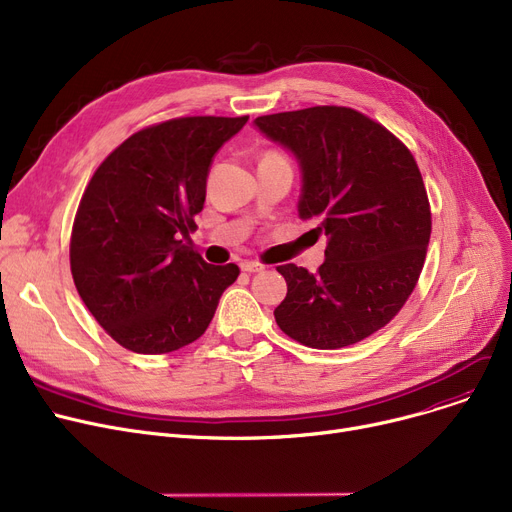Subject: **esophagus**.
Masks as SVG:
<instances>
[{
    "label": "esophagus",
    "instance_id": "obj_1",
    "mask_svg": "<svg viewBox=\"0 0 512 512\" xmlns=\"http://www.w3.org/2000/svg\"><path fill=\"white\" fill-rule=\"evenodd\" d=\"M240 270L242 272H249V274H255V272L263 270V265L259 261H242L240 263Z\"/></svg>",
    "mask_w": 512,
    "mask_h": 512
}]
</instances>
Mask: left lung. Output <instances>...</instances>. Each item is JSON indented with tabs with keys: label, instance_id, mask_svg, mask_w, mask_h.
<instances>
[{
	"label": "left lung",
	"instance_id": "obj_1",
	"mask_svg": "<svg viewBox=\"0 0 512 512\" xmlns=\"http://www.w3.org/2000/svg\"><path fill=\"white\" fill-rule=\"evenodd\" d=\"M301 170L299 218L328 238L317 274L284 263V334L332 351L361 342L402 309L423 270L432 213L411 151L351 107L317 105L255 118Z\"/></svg>",
	"mask_w": 512,
	"mask_h": 512
}]
</instances>
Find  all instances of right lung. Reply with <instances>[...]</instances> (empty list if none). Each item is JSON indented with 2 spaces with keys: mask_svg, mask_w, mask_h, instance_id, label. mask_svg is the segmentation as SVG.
<instances>
[{
  "mask_svg": "<svg viewBox=\"0 0 512 512\" xmlns=\"http://www.w3.org/2000/svg\"><path fill=\"white\" fill-rule=\"evenodd\" d=\"M249 116L176 118L134 132L105 157L80 199L70 270L99 326L132 353L161 355L209 326L238 265H209L195 230L211 161Z\"/></svg>",
  "mask_w": 512,
  "mask_h": 512,
  "instance_id": "add662e5",
  "label": "right lung"
}]
</instances>
